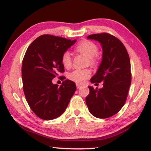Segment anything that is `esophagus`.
I'll return each mask as SVG.
<instances>
[{
    "mask_svg": "<svg viewBox=\"0 0 151 151\" xmlns=\"http://www.w3.org/2000/svg\"><path fill=\"white\" fill-rule=\"evenodd\" d=\"M76 87H77V89H78L82 86V84H81V83H76Z\"/></svg>",
    "mask_w": 151,
    "mask_h": 151,
    "instance_id": "34e87169",
    "label": "esophagus"
}]
</instances>
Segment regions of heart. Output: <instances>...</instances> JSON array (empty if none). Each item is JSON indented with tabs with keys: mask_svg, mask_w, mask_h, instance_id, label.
Masks as SVG:
<instances>
[{
	"mask_svg": "<svg viewBox=\"0 0 151 151\" xmlns=\"http://www.w3.org/2000/svg\"><path fill=\"white\" fill-rule=\"evenodd\" d=\"M75 50L78 53L83 54L89 58V63L93 64L95 63L94 57L97 55L98 53V47L93 42L89 40H83L79 42L76 47ZM62 64L66 68H69L71 66L72 59L69 52H65L62 55ZM91 70L89 69H76L70 73L69 78L71 81H73L77 83H82L85 81L91 75Z\"/></svg>",
	"mask_w": 151,
	"mask_h": 151,
	"instance_id": "b5f03b06",
	"label": "heart"
}]
</instances>
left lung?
I'll return each mask as SVG.
<instances>
[{"label":"left lung","mask_w":151,"mask_h":151,"mask_svg":"<svg viewBox=\"0 0 151 151\" xmlns=\"http://www.w3.org/2000/svg\"><path fill=\"white\" fill-rule=\"evenodd\" d=\"M87 38L98 41L102 48V62L90 81L96 84L102 81L103 87H88L89 93L85 102L92 115L111 117L123 106L131 85L129 55L121 40L109 34H95Z\"/></svg>","instance_id":"1"}]
</instances>
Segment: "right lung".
Segmentation results:
<instances>
[{
	"label": "right lung",
	"mask_w": 151,
	"mask_h": 151,
	"mask_svg": "<svg viewBox=\"0 0 151 151\" xmlns=\"http://www.w3.org/2000/svg\"><path fill=\"white\" fill-rule=\"evenodd\" d=\"M76 41L44 35L27 49L22 66L24 92L30 109L40 119L52 120L61 116L75 93L73 81L66 79L58 87L52 79L64 71L62 55Z\"/></svg>",
	"instance_id": "add662e5"
}]
</instances>
